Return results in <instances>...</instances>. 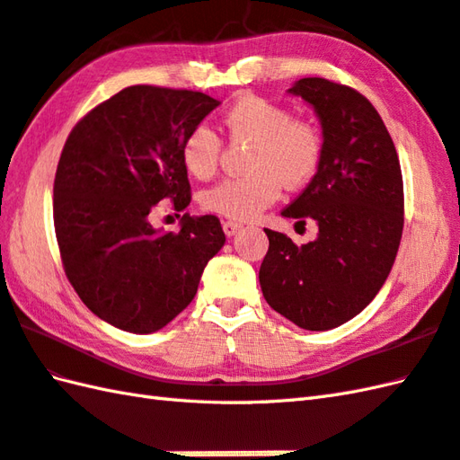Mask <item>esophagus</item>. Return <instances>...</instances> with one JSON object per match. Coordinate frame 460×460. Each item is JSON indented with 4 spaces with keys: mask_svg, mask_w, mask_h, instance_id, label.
Instances as JSON below:
<instances>
[{
    "mask_svg": "<svg viewBox=\"0 0 460 460\" xmlns=\"http://www.w3.org/2000/svg\"><path fill=\"white\" fill-rule=\"evenodd\" d=\"M242 228V224L236 222V220H224L222 222V230L226 236H234V234H238Z\"/></svg>",
    "mask_w": 460,
    "mask_h": 460,
    "instance_id": "obj_1",
    "label": "esophagus"
}]
</instances>
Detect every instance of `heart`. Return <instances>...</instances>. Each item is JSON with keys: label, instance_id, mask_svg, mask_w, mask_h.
<instances>
[{"label": "heart", "instance_id": "heart-1", "mask_svg": "<svg viewBox=\"0 0 460 460\" xmlns=\"http://www.w3.org/2000/svg\"><path fill=\"white\" fill-rule=\"evenodd\" d=\"M220 128L230 144H250L246 177L224 179L202 195V207L232 220H252L279 199L283 185L299 189L321 165L323 137L311 121L291 118L281 104L261 96H242L224 111ZM222 141L207 126L182 139V165L197 179L218 169Z\"/></svg>", "mask_w": 460, "mask_h": 460}]
</instances>
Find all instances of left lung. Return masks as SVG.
Instances as JSON below:
<instances>
[{"label":"left lung","instance_id":"obj_1","mask_svg":"<svg viewBox=\"0 0 460 460\" xmlns=\"http://www.w3.org/2000/svg\"><path fill=\"white\" fill-rule=\"evenodd\" d=\"M314 108L323 157L283 217L314 220L316 240L297 246L265 228L260 268L265 301L301 329L329 331L370 305L392 271L403 230L400 159L384 121L358 90L326 78L289 88Z\"/></svg>","mask_w":460,"mask_h":460}]
</instances>
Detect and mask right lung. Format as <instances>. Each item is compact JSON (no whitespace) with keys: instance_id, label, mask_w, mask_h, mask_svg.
I'll use <instances>...</instances> for the list:
<instances>
[{"instance_id":"add662e5","label":"right lung","mask_w":460,"mask_h":460,"mask_svg":"<svg viewBox=\"0 0 460 460\" xmlns=\"http://www.w3.org/2000/svg\"><path fill=\"white\" fill-rule=\"evenodd\" d=\"M220 104L202 92L128 86L70 131L58 159L53 218L66 278L86 307L116 329L149 334L195 299L200 275L226 242L212 214H182L163 234L149 214L190 202L182 139Z\"/></svg>"}]
</instances>
